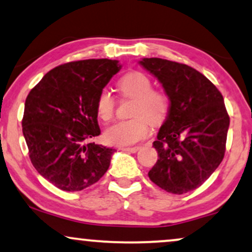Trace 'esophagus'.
<instances>
[{"mask_svg":"<svg viewBox=\"0 0 252 252\" xmlns=\"http://www.w3.org/2000/svg\"><path fill=\"white\" fill-rule=\"evenodd\" d=\"M140 149V147H125V148H122L124 152H128V153H136Z\"/></svg>","mask_w":252,"mask_h":252,"instance_id":"obj_1","label":"esophagus"}]
</instances>
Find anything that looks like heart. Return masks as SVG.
<instances>
[{"mask_svg":"<svg viewBox=\"0 0 252 252\" xmlns=\"http://www.w3.org/2000/svg\"><path fill=\"white\" fill-rule=\"evenodd\" d=\"M152 80L141 71H130L118 82L123 96L134 98L130 114L133 118L113 124L104 133L106 142L114 146H129L141 141L149 134V123L159 125L169 112L170 102L161 90L153 89ZM116 99L107 89L98 94L96 111L98 118L110 122L114 116Z\"/></svg>","mask_w":252,"mask_h":252,"instance_id":"obj_1","label":"heart"}]
</instances>
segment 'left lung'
Here are the masks:
<instances>
[{"label":"left lung","mask_w":252,"mask_h":252,"mask_svg":"<svg viewBox=\"0 0 252 252\" xmlns=\"http://www.w3.org/2000/svg\"><path fill=\"white\" fill-rule=\"evenodd\" d=\"M140 64L161 82L170 107L153 146L156 164L150 181L183 194L199 188L220 165L226 152L229 116L218 88L194 68L159 58Z\"/></svg>","instance_id":"obj_1"}]
</instances>
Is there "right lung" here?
Returning <instances> with one entry per match:
<instances>
[{
    "label": "right lung",
    "instance_id": "add662e5",
    "mask_svg": "<svg viewBox=\"0 0 252 252\" xmlns=\"http://www.w3.org/2000/svg\"><path fill=\"white\" fill-rule=\"evenodd\" d=\"M117 60L89 59L48 71L29 93L22 126L29 156L45 179L63 191H81L103 177L114 149L94 142L98 94L120 70Z\"/></svg>",
    "mask_w": 252,
    "mask_h": 252
}]
</instances>
